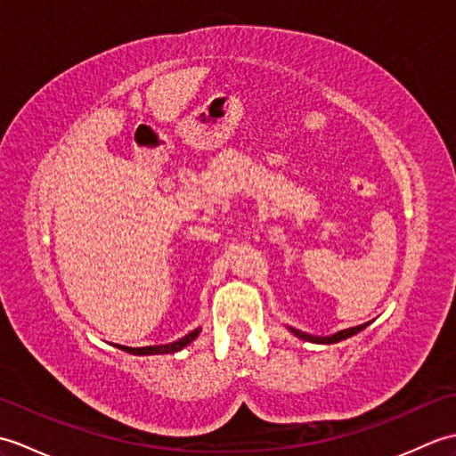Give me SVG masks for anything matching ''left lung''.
Returning a JSON list of instances; mask_svg holds the SVG:
<instances>
[{"instance_id": "1", "label": "left lung", "mask_w": 456, "mask_h": 456, "mask_svg": "<svg viewBox=\"0 0 456 456\" xmlns=\"http://www.w3.org/2000/svg\"><path fill=\"white\" fill-rule=\"evenodd\" d=\"M366 325H368V323H364V325H356V327H351V329H345V331H338V333H335V335H331V337H315V335H309V333H302V331H297V329H292V327H289V331H292L294 335H297L299 338H304V341H312V343H325V345H331V343H338V341H343V338L351 337V335H354V333H358V331H362V329H364Z\"/></svg>"}]
</instances>
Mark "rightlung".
Instances as JSON below:
<instances>
[{
	"label": "right lung",
	"mask_w": 456,
	"mask_h": 456,
	"mask_svg": "<svg viewBox=\"0 0 456 456\" xmlns=\"http://www.w3.org/2000/svg\"><path fill=\"white\" fill-rule=\"evenodd\" d=\"M200 335V329H196V331L188 333L186 337H182L180 341L176 343H170V345H157V346H123V345H115L118 348H121V351L125 353H131V354H170V353H176L180 351V348H183L186 345H190L193 338H196Z\"/></svg>",
	"instance_id": "right-lung-1"
}]
</instances>
